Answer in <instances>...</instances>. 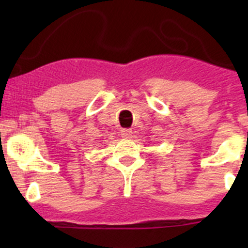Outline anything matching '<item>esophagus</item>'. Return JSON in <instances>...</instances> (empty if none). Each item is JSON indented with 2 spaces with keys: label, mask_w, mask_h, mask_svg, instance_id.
<instances>
[{
  "label": "esophagus",
  "mask_w": 248,
  "mask_h": 248,
  "mask_svg": "<svg viewBox=\"0 0 248 248\" xmlns=\"http://www.w3.org/2000/svg\"><path fill=\"white\" fill-rule=\"evenodd\" d=\"M133 135V132L132 129H128V128H124V129H121V136L124 139H130Z\"/></svg>",
  "instance_id": "1"
}]
</instances>
